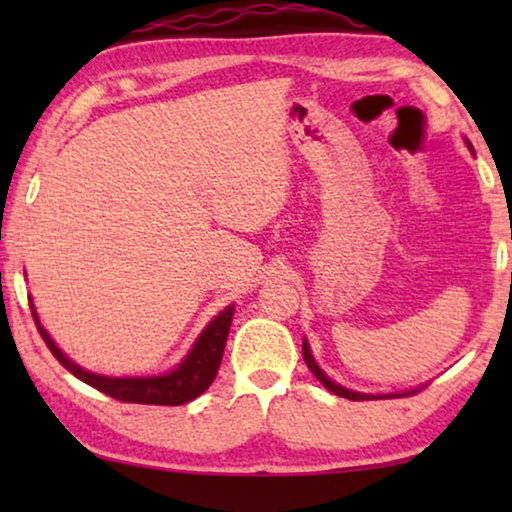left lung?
Listing matches in <instances>:
<instances>
[{
  "mask_svg": "<svg viewBox=\"0 0 512 512\" xmlns=\"http://www.w3.org/2000/svg\"><path fill=\"white\" fill-rule=\"evenodd\" d=\"M468 146H471V144H468ZM303 356H305L307 368L312 370L314 377H317V380H319L321 384H324V387H326L328 391H333L335 396L349 398V401H370V398H377V396H370V394H359V391H349V389H345V387H340V384H335V382L328 380V377H326L324 373H321V368L317 366V361L312 359L310 345H307V342H303ZM410 394H415V391H408V394H389V396H380V398H396V396H410Z\"/></svg>",
  "mask_w": 512,
  "mask_h": 512,
  "instance_id": "obj_1",
  "label": "left lung"
}]
</instances>
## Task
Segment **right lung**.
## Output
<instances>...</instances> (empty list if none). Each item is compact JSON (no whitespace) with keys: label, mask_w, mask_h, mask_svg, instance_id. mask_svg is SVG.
Here are the masks:
<instances>
[{"label":"right lung","mask_w":512,"mask_h":512,"mask_svg":"<svg viewBox=\"0 0 512 512\" xmlns=\"http://www.w3.org/2000/svg\"><path fill=\"white\" fill-rule=\"evenodd\" d=\"M233 310L230 305L223 310L219 317L209 321V326L200 333V338L195 340L191 354L186 356L184 363L177 370L167 375L158 377H104L88 373L76 366L74 361H69L65 354L55 347V342L48 338V333L41 328L37 312H32L34 324H37L41 338H44L46 347L51 349V354L65 366L74 377H79L81 382L90 384L102 394H107L116 401L123 403H144V405H184L193 398H198L202 391L209 389V384L214 382L216 373H219L223 349H226L230 321H233Z\"/></svg>","instance_id":"right-lung-1"}]
</instances>
